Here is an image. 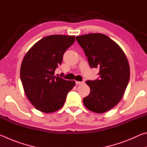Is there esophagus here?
<instances>
[{
  "mask_svg": "<svg viewBox=\"0 0 147 147\" xmlns=\"http://www.w3.org/2000/svg\"><path fill=\"white\" fill-rule=\"evenodd\" d=\"M84 82H79V81H76V84L77 85H81V84H83Z\"/></svg>",
  "mask_w": 147,
  "mask_h": 147,
  "instance_id": "obj_1",
  "label": "esophagus"
}]
</instances>
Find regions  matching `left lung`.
<instances>
[{"label":"left lung","mask_w":147,"mask_h":147,"mask_svg":"<svg viewBox=\"0 0 147 147\" xmlns=\"http://www.w3.org/2000/svg\"><path fill=\"white\" fill-rule=\"evenodd\" d=\"M76 39L89 66L100 69L98 79L86 81L90 93L83 98L84 104L93 112L104 113L114 108L124 95L130 79L127 58L119 45L104 34H88Z\"/></svg>","instance_id":"1"}]
</instances>
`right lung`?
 Listing matches in <instances>:
<instances>
[{"label": "right lung", "instance_id": "add662e5", "mask_svg": "<svg viewBox=\"0 0 147 147\" xmlns=\"http://www.w3.org/2000/svg\"><path fill=\"white\" fill-rule=\"evenodd\" d=\"M75 41L74 36L51 35L38 41L22 61L20 76L27 98L38 110L53 113L63 106L75 82L54 75L65 52Z\"/></svg>", "mask_w": 147, "mask_h": 147}]
</instances>
